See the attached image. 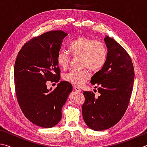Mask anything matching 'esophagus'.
Wrapping results in <instances>:
<instances>
[{
	"label": "esophagus",
	"instance_id": "34e87169",
	"mask_svg": "<svg viewBox=\"0 0 147 147\" xmlns=\"http://www.w3.org/2000/svg\"><path fill=\"white\" fill-rule=\"evenodd\" d=\"M74 89L76 91H77V92H80L81 91V88H79V87H78V86H74Z\"/></svg>",
	"mask_w": 147,
	"mask_h": 147
}]
</instances>
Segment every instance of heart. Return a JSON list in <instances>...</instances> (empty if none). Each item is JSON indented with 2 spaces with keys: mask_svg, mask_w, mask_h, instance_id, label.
<instances>
[{
  "mask_svg": "<svg viewBox=\"0 0 147 147\" xmlns=\"http://www.w3.org/2000/svg\"><path fill=\"white\" fill-rule=\"evenodd\" d=\"M69 51L72 56L81 57L82 68H88L92 71L97 72L102 68L108 57V50L104 43L86 36H79L69 43ZM71 57L63 50L57 54L56 61L62 69L68 68ZM88 69L81 71H71L64 76V79L74 85H83L90 78Z\"/></svg>",
  "mask_w": 147,
  "mask_h": 147,
  "instance_id": "1",
  "label": "heart"
}]
</instances>
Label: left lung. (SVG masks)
Listing matches in <instances>:
<instances>
[{
	"label": "left lung",
	"instance_id": "1",
	"mask_svg": "<svg viewBox=\"0 0 147 147\" xmlns=\"http://www.w3.org/2000/svg\"><path fill=\"white\" fill-rule=\"evenodd\" d=\"M108 57L102 68L91 79L99 96L84 91L82 106L84 122L91 129H109L119 121L129 104L134 81V69L127 51L114 38H104Z\"/></svg>",
	"mask_w": 147,
	"mask_h": 147
}]
</instances>
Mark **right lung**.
I'll return each mask as SVG.
<instances>
[{"label": "right lung", "instance_id": "right-lung-1", "mask_svg": "<svg viewBox=\"0 0 147 147\" xmlns=\"http://www.w3.org/2000/svg\"><path fill=\"white\" fill-rule=\"evenodd\" d=\"M67 35L63 31L53 30L33 37L24 44L15 61L18 103L25 117L38 127L51 128L60 121L62 108L72 91V85L67 81H61L53 90L46 84L60 80L56 56Z\"/></svg>", "mask_w": 147, "mask_h": 147}]
</instances>
